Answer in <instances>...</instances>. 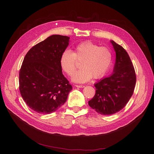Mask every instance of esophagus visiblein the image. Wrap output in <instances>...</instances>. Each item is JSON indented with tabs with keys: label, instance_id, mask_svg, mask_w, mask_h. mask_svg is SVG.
Here are the masks:
<instances>
[{
	"label": "esophagus",
	"instance_id": "1",
	"mask_svg": "<svg viewBox=\"0 0 154 154\" xmlns=\"http://www.w3.org/2000/svg\"><path fill=\"white\" fill-rule=\"evenodd\" d=\"M76 87H78V88H84L85 87L84 85H75Z\"/></svg>",
	"mask_w": 154,
	"mask_h": 154
}]
</instances>
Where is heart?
<instances>
[{
  "label": "heart",
  "mask_w": 154,
  "mask_h": 154,
  "mask_svg": "<svg viewBox=\"0 0 154 154\" xmlns=\"http://www.w3.org/2000/svg\"><path fill=\"white\" fill-rule=\"evenodd\" d=\"M113 60L110 48L99 47L90 41L77 44L73 52L66 49L60 57V66L68 75H72L77 69V61L81 62L80 69L73 75L72 81L85 83L92 77L100 79L110 69Z\"/></svg>",
  "instance_id": "heart-1"
}]
</instances>
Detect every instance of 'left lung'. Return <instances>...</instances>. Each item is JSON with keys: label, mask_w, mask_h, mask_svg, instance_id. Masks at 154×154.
I'll list each match as a JSON object with an SVG mask.
<instances>
[{"label": "left lung", "mask_w": 154, "mask_h": 154, "mask_svg": "<svg viewBox=\"0 0 154 154\" xmlns=\"http://www.w3.org/2000/svg\"><path fill=\"white\" fill-rule=\"evenodd\" d=\"M116 59L112 74L95 84L96 91L88 101L89 106L99 114L109 116L122 110L130 100L136 83V75L131 60L124 48L113 40Z\"/></svg>", "instance_id": "1"}]
</instances>
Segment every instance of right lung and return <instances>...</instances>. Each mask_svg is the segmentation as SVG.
<instances>
[{
  "mask_svg": "<svg viewBox=\"0 0 154 154\" xmlns=\"http://www.w3.org/2000/svg\"><path fill=\"white\" fill-rule=\"evenodd\" d=\"M69 38L52 35L32 47L24 57L19 72L20 92L27 106L39 114L58 110L72 89L60 66Z\"/></svg>",
  "mask_w": 154,
  "mask_h": 154,
  "instance_id": "obj_1",
  "label": "right lung"
}]
</instances>
